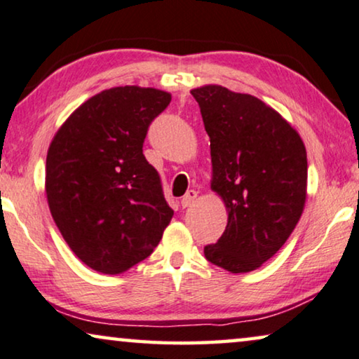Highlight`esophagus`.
Wrapping results in <instances>:
<instances>
[{
	"instance_id": "obj_1",
	"label": "esophagus",
	"mask_w": 359,
	"mask_h": 359,
	"mask_svg": "<svg viewBox=\"0 0 359 359\" xmlns=\"http://www.w3.org/2000/svg\"><path fill=\"white\" fill-rule=\"evenodd\" d=\"M196 196H198V191H195V190L187 191V194L182 196V200H180L182 208H189V206L194 205V203L196 201Z\"/></svg>"
}]
</instances>
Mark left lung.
<instances>
[{
	"instance_id": "8db88e82",
	"label": "left lung",
	"mask_w": 359,
	"mask_h": 359,
	"mask_svg": "<svg viewBox=\"0 0 359 359\" xmlns=\"http://www.w3.org/2000/svg\"><path fill=\"white\" fill-rule=\"evenodd\" d=\"M211 142V190L227 208V227L205 247L210 263L233 274L263 266L302 217L308 161L302 137L264 101L221 85L194 88Z\"/></svg>"
}]
</instances>
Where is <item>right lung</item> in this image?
<instances>
[{"instance_id":"1","label":"right lung","mask_w":359,"mask_h":359,"mask_svg":"<svg viewBox=\"0 0 359 359\" xmlns=\"http://www.w3.org/2000/svg\"><path fill=\"white\" fill-rule=\"evenodd\" d=\"M170 103L156 88L114 87L67 117L46 154L45 190L69 248L101 274H121L158 247L174 211L143 154L148 127Z\"/></svg>"}]
</instances>
